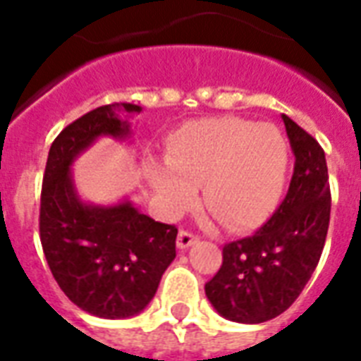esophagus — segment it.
Segmentation results:
<instances>
[{
  "mask_svg": "<svg viewBox=\"0 0 361 361\" xmlns=\"http://www.w3.org/2000/svg\"><path fill=\"white\" fill-rule=\"evenodd\" d=\"M197 242H199V238L195 234L188 232V230H181L180 234H178V247L180 250H188V247H191Z\"/></svg>",
  "mask_w": 361,
  "mask_h": 361,
  "instance_id": "obj_1",
  "label": "esophagus"
}]
</instances>
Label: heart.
Masks as SVG:
<instances>
[{
    "mask_svg": "<svg viewBox=\"0 0 361 361\" xmlns=\"http://www.w3.org/2000/svg\"><path fill=\"white\" fill-rule=\"evenodd\" d=\"M168 162H150L149 180L168 214L195 201L226 228L261 224L276 207L286 181L288 147L279 129L242 118L191 121L168 137Z\"/></svg>",
    "mask_w": 361,
    "mask_h": 361,
    "instance_id": "1",
    "label": "heart"
}]
</instances>
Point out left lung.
Here are the masks:
<instances>
[{
	"mask_svg": "<svg viewBox=\"0 0 361 361\" xmlns=\"http://www.w3.org/2000/svg\"><path fill=\"white\" fill-rule=\"evenodd\" d=\"M294 152V173L276 212L250 238L222 247V267L204 294L222 317L265 323L295 302L317 267L331 219L325 152L282 114Z\"/></svg>",
	"mask_w": 361,
	"mask_h": 361,
	"instance_id": "8db88e82",
	"label": "left lung"
}]
</instances>
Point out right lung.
Instances as JSON below:
<instances>
[{
  "mask_svg": "<svg viewBox=\"0 0 361 361\" xmlns=\"http://www.w3.org/2000/svg\"><path fill=\"white\" fill-rule=\"evenodd\" d=\"M135 104L85 114L51 142L40 197V242L54 279L71 302L94 317L126 319L154 298L176 257L178 228L139 212L131 201L92 204L75 189L71 166L98 137L127 139Z\"/></svg>",
  "mask_w": 361,
  "mask_h": 361,
  "instance_id": "1",
  "label": "right lung"
}]
</instances>
